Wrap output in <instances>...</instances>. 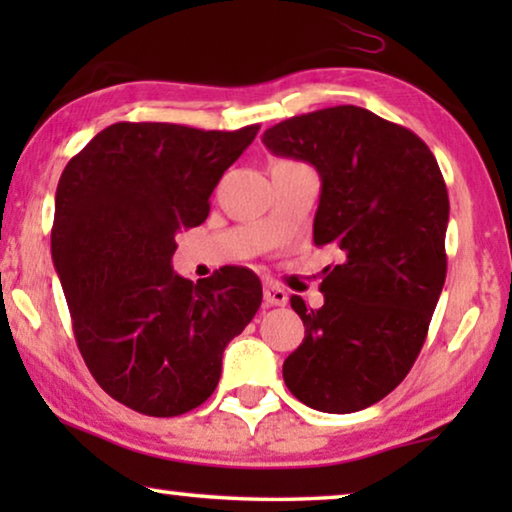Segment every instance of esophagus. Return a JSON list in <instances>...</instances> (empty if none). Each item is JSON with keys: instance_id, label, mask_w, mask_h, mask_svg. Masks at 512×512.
I'll use <instances>...</instances> for the list:
<instances>
[{"instance_id": "esophagus-1", "label": "esophagus", "mask_w": 512, "mask_h": 512, "mask_svg": "<svg viewBox=\"0 0 512 512\" xmlns=\"http://www.w3.org/2000/svg\"><path fill=\"white\" fill-rule=\"evenodd\" d=\"M263 300L268 307H284L286 303H289V296H286V291L282 289V286L268 282L263 286Z\"/></svg>"}]
</instances>
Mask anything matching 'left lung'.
<instances>
[{"mask_svg":"<svg viewBox=\"0 0 512 512\" xmlns=\"http://www.w3.org/2000/svg\"><path fill=\"white\" fill-rule=\"evenodd\" d=\"M263 144L317 167L314 244L345 254L324 270L319 310L291 296L305 340L284 382L314 410H363L405 380L429 333L447 275L445 179L415 132L354 104L286 118Z\"/></svg>","mask_w":512,"mask_h":512,"instance_id":"left-lung-1","label":"left lung"}]
</instances>
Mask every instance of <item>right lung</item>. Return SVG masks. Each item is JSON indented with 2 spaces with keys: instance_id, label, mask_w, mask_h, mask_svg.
Returning a JSON list of instances; mask_svg holds the SVG:
<instances>
[{
  "instance_id": "obj_1",
  "label": "right lung",
  "mask_w": 512,
  "mask_h": 512,
  "mask_svg": "<svg viewBox=\"0 0 512 512\" xmlns=\"http://www.w3.org/2000/svg\"><path fill=\"white\" fill-rule=\"evenodd\" d=\"M258 128L114 123L62 172L51 251L76 345L97 384L142 415L205 403L223 349L261 307L247 268L198 284L172 270L177 233L207 219L209 195Z\"/></svg>"
}]
</instances>
